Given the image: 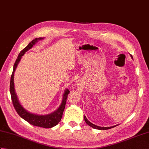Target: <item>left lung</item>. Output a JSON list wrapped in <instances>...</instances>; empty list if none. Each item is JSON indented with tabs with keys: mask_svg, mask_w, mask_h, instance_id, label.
Here are the masks:
<instances>
[{
	"mask_svg": "<svg viewBox=\"0 0 149 149\" xmlns=\"http://www.w3.org/2000/svg\"><path fill=\"white\" fill-rule=\"evenodd\" d=\"M130 56H131V58H132V59H133V58H132V55L130 54ZM84 120H85V122H86V123H87V124H88V125L90 126V127H91L93 128V129H99V130H107V129H111V128H113V127H116V126H117V125H115L111 126V127H100V126L96 125L93 124V123H92L91 122H90L89 121V120H88L86 118V117L85 116H84Z\"/></svg>",
	"mask_w": 149,
	"mask_h": 149,
	"instance_id": "1",
	"label": "left lung"
}]
</instances>
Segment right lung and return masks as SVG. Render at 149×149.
<instances>
[{
	"mask_svg": "<svg viewBox=\"0 0 149 149\" xmlns=\"http://www.w3.org/2000/svg\"><path fill=\"white\" fill-rule=\"evenodd\" d=\"M43 39L44 38H36L32 40V42H31L28 44V45L26 47H25V48L19 53L18 58L17 60H16L13 66V73L11 77L10 88H9V90H10L13 104L15 109L17 111L18 115L20 116L21 118L26 120L27 122H29L30 124L34 126H37V127H41L43 128H52L58 124L62 118L63 113L64 111L66 99H67V97L68 93H70V91L67 88H66L65 90L64 93L63 94V99L61 101V103L60 104L58 108L56 111H54L51 113L47 114V115H37V114L29 112L21 105L18 100L17 93L15 92L14 84L15 72L16 69L17 68V66L19 62L20 61L22 56L24 55V54L27 51H28V50L32 48L33 45H35L38 41Z\"/></svg>",
	"mask_w": 149,
	"mask_h": 149,
	"instance_id": "right-lung-1",
	"label": "right lung"
}]
</instances>
